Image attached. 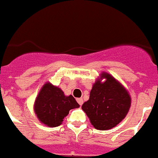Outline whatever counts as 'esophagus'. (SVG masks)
Returning <instances> with one entry per match:
<instances>
[{
  "instance_id": "esophagus-1",
  "label": "esophagus",
  "mask_w": 158,
  "mask_h": 158,
  "mask_svg": "<svg viewBox=\"0 0 158 158\" xmlns=\"http://www.w3.org/2000/svg\"><path fill=\"white\" fill-rule=\"evenodd\" d=\"M77 103H79L81 106L83 104V99H81V98H79V99H77Z\"/></svg>"
}]
</instances>
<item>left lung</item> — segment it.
I'll list each match as a JSON object with an SVG mask.
<instances>
[{"instance_id":"left-lung-1","label":"left lung","mask_w":158,"mask_h":158,"mask_svg":"<svg viewBox=\"0 0 158 158\" xmlns=\"http://www.w3.org/2000/svg\"><path fill=\"white\" fill-rule=\"evenodd\" d=\"M102 79L106 81L102 83ZM131 99L123 85L107 73L100 74L89 93V100L82 104L90 123L97 130L112 129L129 112Z\"/></svg>"}]
</instances>
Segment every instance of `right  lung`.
<instances>
[{"label": "right lung", "mask_w": 158, "mask_h": 158, "mask_svg": "<svg viewBox=\"0 0 158 158\" xmlns=\"http://www.w3.org/2000/svg\"><path fill=\"white\" fill-rule=\"evenodd\" d=\"M79 107L73 95L65 96L60 88L46 82L35 100L34 111L41 123L56 127L62 124L69 111Z\"/></svg>", "instance_id": "obj_1"}]
</instances>
